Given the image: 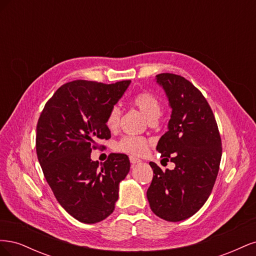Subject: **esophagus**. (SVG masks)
Returning <instances> with one entry per match:
<instances>
[{
  "label": "esophagus",
  "mask_w": 256,
  "mask_h": 256,
  "mask_svg": "<svg viewBox=\"0 0 256 256\" xmlns=\"http://www.w3.org/2000/svg\"><path fill=\"white\" fill-rule=\"evenodd\" d=\"M129 160H130V162L132 164H140L141 162V159H138V158H136V157H134V156H130L129 157Z\"/></svg>",
  "instance_id": "34e87169"
}]
</instances>
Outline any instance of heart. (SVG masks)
<instances>
[{
  "mask_svg": "<svg viewBox=\"0 0 256 256\" xmlns=\"http://www.w3.org/2000/svg\"><path fill=\"white\" fill-rule=\"evenodd\" d=\"M132 104L140 111L150 122L156 120L161 114L160 99L150 92H141L132 98ZM122 111L118 106H112L106 116V127L114 131L118 128ZM148 141L142 136H125L114 145V150L118 152H125L136 156L144 154L148 150Z\"/></svg>",
  "mask_w": 256,
  "mask_h": 256,
  "instance_id": "obj_1",
  "label": "heart"
}]
</instances>
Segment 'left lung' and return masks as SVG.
<instances>
[{
    "mask_svg": "<svg viewBox=\"0 0 256 256\" xmlns=\"http://www.w3.org/2000/svg\"><path fill=\"white\" fill-rule=\"evenodd\" d=\"M156 80L172 108L157 150L175 168L164 172L150 162L154 175L146 196L154 214L178 222L198 212L210 196L222 156L221 138L210 106L190 81L174 74H159Z\"/></svg>",
    "mask_w": 256,
    "mask_h": 256,
    "instance_id": "obj_1",
    "label": "left lung"
}]
</instances>
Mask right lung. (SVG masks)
I'll list each match as a JSON object with an SVG mask.
<instances>
[{"instance_id": "obj_1", "label": "right lung", "mask_w": 256, "mask_h": 256, "mask_svg": "<svg viewBox=\"0 0 256 256\" xmlns=\"http://www.w3.org/2000/svg\"><path fill=\"white\" fill-rule=\"evenodd\" d=\"M130 82L65 83L38 120L36 152L46 180L60 206L80 222L97 223L113 212L120 182L130 170L125 154H110L104 164L90 159L97 142L111 138L108 113Z\"/></svg>"}]
</instances>
